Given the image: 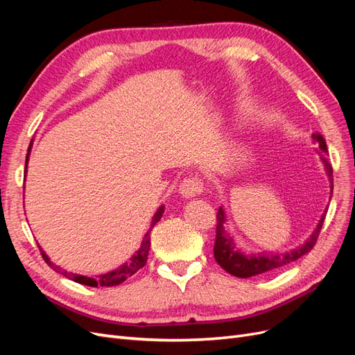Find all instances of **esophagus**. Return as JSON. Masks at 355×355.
<instances>
[{"label":"esophagus","mask_w":355,"mask_h":355,"mask_svg":"<svg viewBox=\"0 0 355 355\" xmlns=\"http://www.w3.org/2000/svg\"><path fill=\"white\" fill-rule=\"evenodd\" d=\"M204 189L202 180L198 176H189L182 180L179 187V194L184 198H192L196 196H200Z\"/></svg>","instance_id":"esophagus-1"}]
</instances>
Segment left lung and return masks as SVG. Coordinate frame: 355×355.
<instances>
[{
	"instance_id": "1",
	"label": "left lung",
	"mask_w": 355,
	"mask_h": 355,
	"mask_svg": "<svg viewBox=\"0 0 355 355\" xmlns=\"http://www.w3.org/2000/svg\"><path fill=\"white\" fill-rule=\"evenodd\" d=\"M313 139L318 144V154L321 161H323L326 173L329 176V182H330V196L333 194V168L331 164L329 163L327 159V145L324 137L314 133ZM327 209L324 210L323 216L320 218V222L317 225L315 231L311 234V237L302 244L299 245L297 249L290 250L286 253H244L241 252L237 244H235L232 235L225 231V210L222 207H219V211L216 214L218 218V225H216V241H214V259L216 262L223 268L225 271L228 274L234 275V277H240V278H249L253 275H259L263 272H270L274 270H278V268L286 266L288 263H292L295 261H297L299 257H302L304 254H306L317 243V239L320 235L321 227H323V222L326 218Z\"/></svg>"
}]
</instances>
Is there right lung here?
I'll use <instances>...</instances> for the list:
<instances>
[{
    "label": "right lung",
    "mask_w": 355,
    "mask_h": 355,
    "mask_svg": "<svg viewBox=\"0 0 355 355\" xmlns=\"http://www.w3.org/2000/svg\"><path fill=\"white\" fill-rule=\"evenodd\" d=\"M31 146H32V144L29 145L28 154H26L25 178H26V168H28V159H29V154H31ZM163 213H164V206H161L157 210V213L154 214L151 228H149V231L145 234L144 241L141 244V249H139L133 254V257H132L130 261L123 263L120 268H116V270H114L111 272H106V274H102V275H98V277H85V275H78V274H73V272H68L65 270H62L60 266L53 263L49 259V256L46 254V252L41 249V245H38L40 247V252H41L42 259L46 261V263L51 268L53 271L62 274L63 277L69 278V280H72L75 283H80V284H84V286H90V287H112V286H118V284H121L123 282H125L128 277H132L133 274H136L139 270H141V268L145 266L146 259H148V253H149V247H151V230L154 228V225L161 219V216H163Z\"/></svg>",
    "instance_id": "obj_1"
}]
</instances>
